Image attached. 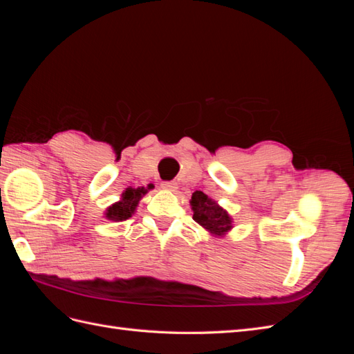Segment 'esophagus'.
I'll return each instance as SVG.
<instances>
[{
    "label": "esophagus",
    "mask_w": 354,
    "mask_h": 354,
    "mask_svg": "<svg viewBox=\"0 0 354 354\" xmlns=\"http://www.w3.org/2000/svg\"><path fill=\"white\" fill-rule=\"evenodd\" d=\"M162 189L165 190H169V192H176L178 189V185L176 183V181H162Z\"/></svg>",
    "instance_id": "1"
}]
</instances>
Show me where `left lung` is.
<instances>
[{
	"mask_svg": "<svg viewBox=\"0 0 354 354\" xmlns=\"http://www.w3.org/2000/svg\"><path fill=\"white\" fill-rule=\"evenodd\" d=\"M190 205L194 209V220L212 234L221 236V234L232 229V218L229 217V214L218 207L216 201L209 199L203 192H194Z\"/></svg>",
	"mask_w": 354,
	"mask_h": 354,
	"instance_id": "1",
	"label": "left lung"
}]
</instances>
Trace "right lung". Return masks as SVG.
Returning <instances> with one entry per match:
<instances>
[{
	"instance_id": "1",
	"label": "right lung",
	"mask_w": 354,
	"mask_h": 354,
	"mask_svg": "<svg viewBox=\"0 0 354 354\" xmlns=\"http://www.w3.org/2000/svg\"><path fill=\"white\" fill-rule=\"evenodd\" d=\"M152 187L153 186L149 185L147 189H152ZM147 189L128 187L122 194L121 201L113 203V205L109 207L108 211H106V217H108L109 220H113V221H122V220L130 218L131 214H134V211H136L138 201L142 199L143 195L147 194Z\"/></svg>"
}]
</instances>
